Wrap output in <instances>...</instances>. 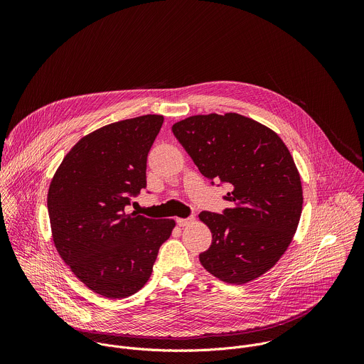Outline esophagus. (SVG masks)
I'll return each mask as SVG.
<instances>
[{"instance_id": "esophagus-1", "label": "esophagus", "mask_w": 364, "mask_h": 364, "mask_svg": "<svg viewBox=\"0 0 364 364\" xmlns=\"http://www.w3.org/2000/svg\"><path fill=\"white\" fill-rule=\"evenodd\" d=\"M176 222H177V225H178L180 228H184V226H188L190 223H193V222H194V218H188V219H181V218H178Z\"/></svg>"}]
</instances>
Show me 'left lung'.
<instances>
[{
	"label": "left lung",
	"mask_w": 364,
	"mask_h": 364,
	"mask_svg": "<svg viewBox=\"0 0 364 364\" xmlns=\"http://www.w3.org/2000/svg\"><path fill=\"white\" fill-rule=\"evenodd\" d=\"M200 173L229 186L222 215L201 212L212 245L200 253L205 271L246 284L269 271L289 246L302 212V187L282 139L239 114L196 115L173 125Z\"/></svg>",
	"instance_id": "left-lung-1"
}]
</instances>
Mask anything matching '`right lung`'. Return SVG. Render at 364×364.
<instances>
[{"instance_id":"1","label":"right lung","mask_w":364,"mask_h":364,"mask_svg":"<svg viewBox=\"0 0 364 364\" xmlns=\"http://www.w3.org/2000/svg\"><path fill=\"white\" fill-rule=\"evenodd\" d=\"M164 118L144 115L83 136L63 159L47 194L59 255L93 292L121 299L151 277L174 220L128 213L146 187V157Z\"/></svg>"}]
</instances>
